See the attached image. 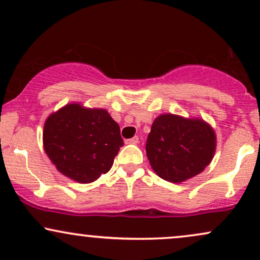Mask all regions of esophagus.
Instances as JSON below:
<instances>
[{
	"label": "esophagus",
	"instance_id": "obj_1",
	"mask_svg": "<svg viewBox=\"0 0 260 260\" xmlns=\"http://www.w3.org/2000/svg\"><path fill=\"white\" fill-rule=\"evenodd\" d=\"M124 143H126V144H138V143H139V137L138 136H134L133 138L124 140Z\"/></svg>",
	"mask_w": 260,
	"mask_h": 260
}]
</instances>
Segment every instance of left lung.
Returning a JSON list of instances; mask_svg holds the SVG:
<instances>
[{
	"instance_id": "obj_1",
	"label": "left lung",
	"mask_w": 260,
	"mask_h": 260,
	"mask_svg": "<svg viewBox=\"0 0 260 260\" xmlns=\"http://www.w3.org/2000/svg\"><path fill=\"white\" fill-rule=\"evenodd\" d=\"M215 149L216 134L208 122L172 113L155 118L145 145L155 174L172 183H181L204 171Z\"/></svg>"
}]
</instances>
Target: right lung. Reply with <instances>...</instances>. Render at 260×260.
Masks as SVG:
<instances>
[{"label": "right lung", "instance_id": "right-lung-1", "mask_svg": "<svg viewBox=\"0 0 260 260\" xmlns=\"http://www.w3.org/2000/svg\"><path fill=\"white\" fill-rule=\"evenodd\" d=\"M43 143L58 172L79 183H90L110 171L123 139L106 110L72 103L46 118Z\"/></svg>", "mask_w": 260, "mask_h": 260}]
</instances>
